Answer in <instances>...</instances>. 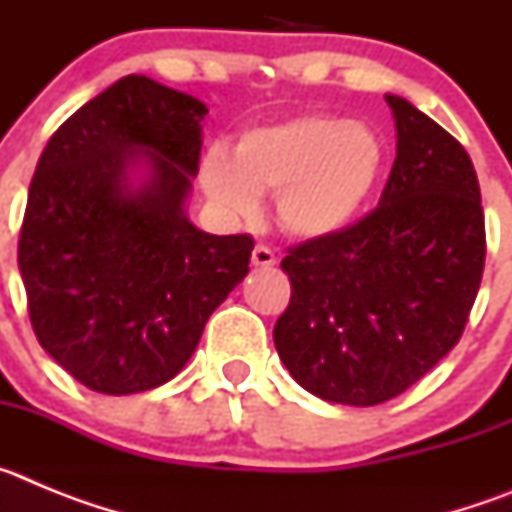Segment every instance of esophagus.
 <instances>
[{"mask_svg":"<svg viewBox=\"0 0 512 512\" xmlns=\"http://www.w3.org/2000/svg\"><path fill=\"white\" fill-rule=\"evenodd\" d=\"M251 261L253 266H259V269H269V266L277 264V256H274L266 246H256L251 253Z\"/></svg>","mask_w":512,"mask_h":512,"instance_id":"34e87169","label":"esophagus"}]
</instances>
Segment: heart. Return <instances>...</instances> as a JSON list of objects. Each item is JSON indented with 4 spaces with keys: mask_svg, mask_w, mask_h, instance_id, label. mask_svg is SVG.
<instances>
[{
    "mask_svg": "<svg viewBox=\"0 0 512 512\" xmlns=\"http://www.w3.org/2000/svg\"><path fill=\"white\" fill-rule=\"evenodd\" d=\"M384 166L379 135L361 122L302 115L251 128L225 148H207L200 184L228 220H251L261 194H277V220L289 235L320 241L354 223L372 200Z\"/></svg>",
    "mask_w": 512,
    "mask_h": 512,
    "instance_id": "obj_1",
    "label": "heart"
}]
</instances>
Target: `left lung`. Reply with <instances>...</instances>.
<instances>
[{"instance_id":"left-lung-1","label":"left lung","mask_w":512,"mask_h":512,"mask_svg":"<svg viewBox=\"0 0 512 512\" xmlns=\"http://www.w3.org/2000/svg\"><path fill=\"white\" fill-rule=\"evenodd\" d=\"M397 156L379 207L284 256L292 300L274 346L300 387L369 408L431 372L459 343L485 269L472 158L397 94Z\"/></svg>"}]
</instances>
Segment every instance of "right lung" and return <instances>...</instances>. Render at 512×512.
<instances>
[{
	"label": "right lung",
	"mask_w": 512,
	"mask_h": 512,
	"mask_svg": "<svg viewBox=\"0 0 512 512\" xmlns=\"http://www.w3.org/2000/svg\"><path fill=\"white\" fill-rule=\"evenodd\" d=\"M205 115L192 94L130 74L40 156L17 264L40 346L89 390L174 379L248 274L253 238L210 235L187 215Z\"/></svg>",
	"instance_id": "add662e5"
}]
</instances>
